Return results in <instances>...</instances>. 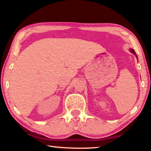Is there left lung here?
Wrapping results in <instances>:
<instances>
[{
  "instance_id": "left-lung-1",
  "label": "left lung",
  "mask_w": 151,
  "mask_h": 151,
  "mask_svg": "<svg viewBox=\"0 0 151 151\" xmlns=\"http://www.w3.org/2000/svg\"><path fill=\"white\" fill-rule=\"evenodd\" d=\"M130 51H131V53H134V54H135V55H136V54H135V51L133 50V49H130ZM136 57H137V55H136Z\"/></svg>"
}]
</instances>
